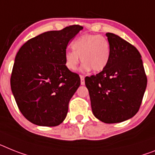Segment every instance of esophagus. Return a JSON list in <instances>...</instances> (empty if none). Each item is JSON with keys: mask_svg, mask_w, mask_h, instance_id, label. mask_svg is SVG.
I'll return each mask as SVG.
<instances>
[{"mask_svg": "<svg viewBox=\"0 0 155 155\" xmlns=\"http://www.w3.org/2000/svg\"><path fill=\"white\" fill-rule=\"evenodd\" d=\"M80 84L81 85H84L85 84V81H84V75H80Z\"/></svg>", "mask_w": 155, "mask_h": 155, "instance_id": "obj_1", "label": "esophagus"}]
</instances>
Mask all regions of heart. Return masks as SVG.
I'll return each mask as SVG.
<instances>
[{
    "instance_id": "b5f03b06",
    "label": "heart",
    "mask_w": 155,
    "mask_h": 155,
    "mask_svg": "<svg viewBox=\"0 0 155 155\" xmlns=\"http://www.w3.org/2000/svg\"><path fill=\"white\" fill-rule=\"evenodd\" d=\"M72 50L64 53L65 66L74 71L77 67L80 57L83 64L81 70H93L99 72L106 68L110 58V45L107 38L98 35H84L75 38L71 44Z\"/></svg>"
}]
</instances>
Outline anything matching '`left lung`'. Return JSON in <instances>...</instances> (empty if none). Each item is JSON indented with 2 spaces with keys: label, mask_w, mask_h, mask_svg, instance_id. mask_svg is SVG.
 <instances>
[{
  "label": "left lung",
  "mask_w": 155,
  "mask_h": 155,
  "mask_svg": "<svg viewBox=\"0 0 155 155\" xmlns=\"http://www.w3.org/2000/svg\"><path fill=\"white\" fill-rule=\"evenodd\" d=\"M110 58L96 75L87 76L93 114L106 124L124 121L137 114L147 79L141 55L135 46L113 33H107Z\"/></svg>",
  "instance_id": "left-lung-1"
}]
</instances>
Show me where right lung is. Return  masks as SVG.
<instances>
[{
    "instance_id": "add662e5",
    "label": "right lung",
    "mask_w": 155,
    "mask_h": 155,
    "mask_svg": "<svg viewBox=\"0 0 155 155\" xmlns=\"http://www.w3.org/2000/svg\"><path fill=\"white\" fill-rule=\"evenodd\" d=\"M84 27L72 25L28 40L15 56L11 89L19 110L30 122L53 127L61 124L80 78L65 66L64 53Z\"/></svg>"
}]
</instances>
